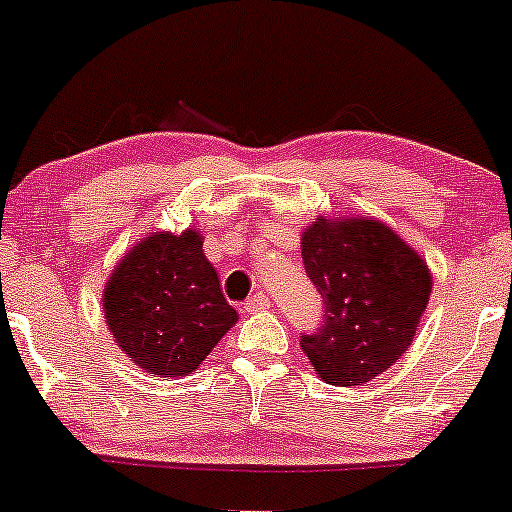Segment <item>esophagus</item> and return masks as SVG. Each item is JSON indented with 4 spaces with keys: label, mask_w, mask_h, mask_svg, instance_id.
Returning <instances> with one entry per match:
<instances>
[{
    "label": "esophagus",
    "mask_w": 512,
    "mask_h": 512,
    "mask_svg": "<svg viewBox=\"0 0 512 512\" xmlns=\"http://www.w3.org/2000/svg\"><path fill=\"white\" fill-rule=\"evenodd\" d=\"M269 306V299L267 294H262V291H257L255 296H250V299L245 301V311L247 313H255V311H262V308Z\"/></svg>",
    "instance_id": "1"
}]
</instances>
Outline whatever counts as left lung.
I'll return each instance as SVG.
<instances>
[{
  "label": "left lung",
  "instance_id": "1",
  "mask_svg": "<svg viewBox=\"0 0 512 512\" xmlns=\"http://www.w3.org/2000/svg\"><path fill=\"white\" fill-rule=\"evenodd\" d=\"M301 247L323 299V320L301 335V350L328 384L372 381L413 342L432 289L428 265L389 226L367 218H318Z\"/></svg>",
  "mask_w": 512,
  "mask_h": 512
}]
</instances>
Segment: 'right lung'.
I'll return each mask as SVG.
<instances>
[{
    "mask_svg": "<svg viewBox=\"0 0 512 512\" xmlns=\"http://www.w3.org/2000/svg\"><path fill=\"white\" fill-rule=\"evenodd\" d=\"M201 247L204 238L196 230L150 235L123 257L106 284V325L145 372H194L238 320Z\"/></svg>",
    "mask_w": 512,
    "mask_h": 512,
    "instance_id": "right-lung-1",
    "label": "right lung"
}]
</instances>
